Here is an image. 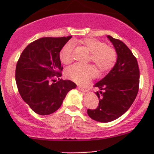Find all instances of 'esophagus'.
<instances>
[{
    "mask_svg": "<svg viewBox=\"0 0 154 154\" xmlns=\"http://www.w3.org/2000/svg\"><path fill=\"white\" fill-rule=\"evenodd\" d=\"M78 89L80 90L81 91L85 92V93H88V92L89 91H88V89H87V88H82V87H81V86H78Z\"/></svg>",
    "mask_w": 154,
    "mask_h": 154,
    "instance_id": "1",
    "label": "esophagus"
}]
</instances>
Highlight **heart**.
Instances as JSON below:
<instances>
[{
    "label": "heart",
    "mask_w": 154,
    "mask_h": 154,
    "mask_svg": "<svg viewBox=\"0 0 154 154\" xmlns=\"http://www.w3.org/2000/svg\"><path fill=\"white\" fill-rule=\"evenodd\" d=\"M77 43L91 54L90 59L100 72H107L114 66L116 60V54L114 48L95 38L83 39ZM72 50L73 47L70 43L61 48L59 59L63 64H69L72 61ZM65 75L76 83L85 85L95 77V71L91 65L75 63L66 69Z\"/></svg>",
    "instance_id": "b5f03b06"
}]
</instances>
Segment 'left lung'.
<instances>
[{
	"instance_id": "obj_1",
	"label": "left lung",
	"mask_w": 154,
	"mask_h": 154,
	"mask_svg": "<svg viewBox=\"0 0 154 154\" xmlns=\"http://www.w3.org/2000/svg\"><path fill=\"white\" fill-rule=\"evenodd\" d=\"M117 55L116 63L111 70L94 87L99 98L97 109H88L91 119L100 122H109L123 115L133 103L139 88L140 71L137 59L132 51L121 40L110 35Z\"/></svg>"
}]
</instances>
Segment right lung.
I'll use <instances>...</instances> for the list:
<instances>
[{
  "instance_id": "obj_1",
  "label": "right lung",
  "mask_w": 154,
  "mask_h": 154,
  "mask_svg": "<svg viewBox=\"0 0 154 154\" xmlns=\"http://www.w3.org/2000/svg\"><path fill=\"white\" fill-rule=\"evenodd\" d=\"M72 36L42 38L25 48L16 67L19 94L33 111L48 115L61 107L68 92L77 85L59 79L63 69L59 53ZM55 77L59 78L57 82Z\"/></svg>"
}]
</instances>
